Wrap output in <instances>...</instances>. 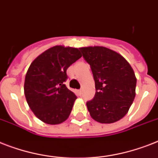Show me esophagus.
<instances>
[{"label":"esophagus","mask_w":158,"mask_h":158,"mask_svg":"<svg viewBox=\"0 0 158 158\" xmlns=\"http://www.w3.org/2000/svg\"><path fill=\"white\" fill-rule=\"evenodd\" d=\"M82 92H83V91H82L81 89H80V90H79V95H82Z\"/></svg>","instance_id":"1"}]
</instances>
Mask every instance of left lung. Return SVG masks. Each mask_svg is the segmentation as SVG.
Returning <instances> with one entry per match:
<instances>
[{
    "label": "left lung",
    "instance_id": "1",
    "mask_svg": "<svg viewBox=\"0 0 158 158\" xmlns=\"http://www.w3.org/2000/svg\"><path fill=\"white\" fill-rule=\"evenodd\" d=\"M91 66L96 87L94 98L87 102L91 117L100 123L123 118L135 97L136 77L118 52L103 46L79 48Z\"/></svg>",
    "mask_w": 158,
    "mask_h": 158
}]
</instances>
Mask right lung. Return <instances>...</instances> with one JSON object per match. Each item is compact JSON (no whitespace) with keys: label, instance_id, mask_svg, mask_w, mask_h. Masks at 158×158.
<instances>
[{"label":"right lung","instance_id":"right-lung-1","mask_svg":"<svg viewBox=\"0 0 158 158\" xmlns=\"http://www.w3.org/2000/svg\"><path fill=\"white\" fill-rule=\"evenodd\" d=\"M81 57L79 48L56 45L40 54L28 68L24 82L26 100L44 123L57 125L70 116L77 97L64 82L68 67Z\"/></svg>","mask_w":158,"mask_h":158}]
</instances>
